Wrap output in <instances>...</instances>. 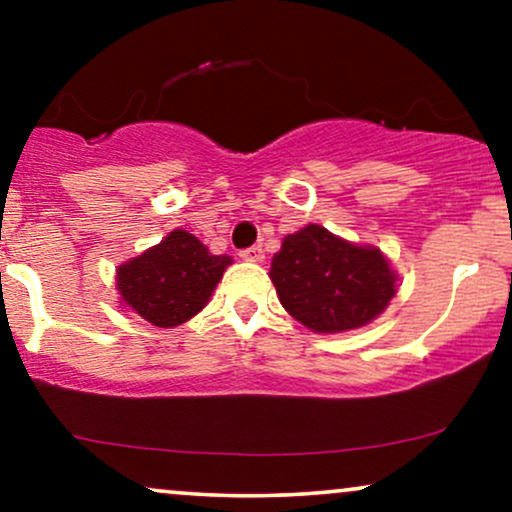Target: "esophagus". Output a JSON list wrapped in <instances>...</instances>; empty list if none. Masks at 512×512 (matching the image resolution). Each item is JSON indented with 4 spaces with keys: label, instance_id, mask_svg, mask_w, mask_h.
<instances>
[{
    "label": "esophagus",
    "instance_id": "esophagus-1",
    "mask_svg": "<svg viewBox=\"0 0 512 512\" xmlns=\"http://www.w3.org/2000/svg\"><path fill=\"white\" fill-rule=\"evenodd\" d=\"M240 260H245V262H262L264 260V250L260 248V245H252V248H248V250H243L240 252Z\"/></svg>",
    "mask_w": 512,
    "mask_h": 512
}]
</instances>
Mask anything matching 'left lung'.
<instances>
[{
    "mask_svg": "<svg viewBox=\"0 0 512 512\" xmlns=\"http://www.w3.org/2000/svg\"><path fill=\"white\" fill-rule=\"evenodd\" d=\"M269 279L286 313L317 334L370 325L399 286L383 250L349 243L317 223L281 240Z\"/></svg>",
    "mask_w": 512,
    "mask_h": 512,
    "instance_id": "left-lung-1",
    "label": "left lung"
}]
</instances>
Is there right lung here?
<instances>
[{
	"instance_id": "1",
	"label": "right lung",
	"mask_w": 512,
	"mask_h": 512,
	"mask_svg": "<svg viewBox=\"0 0 512 512\" xmlns=\"http://www.w3.org/2000/svg\"><path fill=\"white\" fill-rule=\"evenodd\" d=\"M228 264L231 257L214 255L192 233L175 228L115 269L120 305L156 327H178L202 313Z\"/></svg>"
}]
</instances>
